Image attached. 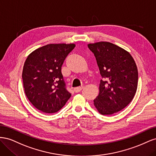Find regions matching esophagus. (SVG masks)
<instances>
[{"label":"esophagus","mask_w":156,"mask_h":156,"mask_svg":"<svg viewBox=\"0 0 156 156\" xmlns=\"http://www.w3.org/2000/svg\"><path fill=\"white\" fill-rule=\"evenodd\" d=\"M83 88V87H76V88H74V91H75V92H81V90H82V89Z\"/></svg>","instance_id":"obj_1"}]
</instances>
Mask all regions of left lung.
Masks as SVG:
<instances>
[{
  "label": "left lung",
  "mask_w": 156,
  "mask_h": 156,
  "mask_svg": "<svg viewBox=\"0 0 156 156\" xmlns=\"http://www.w3.org/2000/svg\"><path fill=\"white\" fill-rule=\"evenodd\" d=\"M95 56L101 76L100 93L94 105L103 115L115 114L133 100L137 88L138 70L128 52L110 42L88 45Z\"/></svg>",
  "instance_id": "1"
}]
</instances>
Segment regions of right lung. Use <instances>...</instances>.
Wrapping results in <instances>:
<instances>
[{
    "label": "right lung",
    "mask_w": 156,
    "mask_h": 156,
    "mask_svg": "<svg viewBox=\"0 0 156 156\" xmlns=\"http://www.w3.org/2000/svg\"><path fill=\"white\" fill-rule=\"evenodd\" d=\"M75 45L48 44L28 56L22 78L27 98L37 109L55 113L72 96L68 91L61 72L64 61Z\"/></svg>",
    "instance_id": "1"
}]
</instances>
